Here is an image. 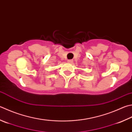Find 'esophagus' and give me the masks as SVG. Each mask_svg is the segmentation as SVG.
<instances>
[{
	"mask_svg": "<svg viewBox=\"0 0 132 132\" xmlns=\"http://www.w3.org/2000/svg\"><path fill=\"white\" fill-rule=\"evenodd\" d=\"M68 62L69 63H72L73 62V60H68Z\"/></svg>",
	"mask_w": 132,
	"mask_h": 132,
	"instance_id": "obj_1",
	"label": "esophagus"
}]
</instances>
